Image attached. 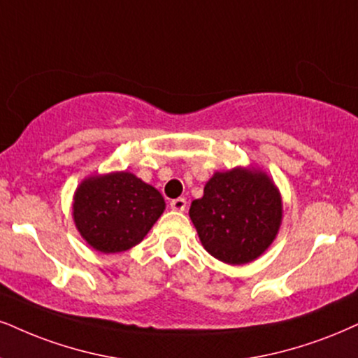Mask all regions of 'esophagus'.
I'll return each mask as SVG.
<instances>
[{
  "instance_id": "34e87169",
  "label": "esophagus",
  "mask_w": 358,
  "mask_h": 358,
  "mask_svg": "<svg viewBox=\"0 0 358 358\" xmlns=\"http://www.w3.org/2000/svg\"><path fill=\"white\" fill-rule=\"evenodd\" d=\"M186 206H187V202H186V199H184V197H178V199L171 201V209L172 210H180V213H182V210H186Z\"/></svg>"
}]
</instances>
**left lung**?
Here are the masks:
<instances>
[{
    "mask_svg": "<svg viewBox=\"0 0 358 358\" xmlns=\"http://www.w3.org/2000/svg\"><path fill=\"white\" fill-rule=\"evenodd\" d=\"M204 249L215 259L241 266L257 259L280 227V194L264 172H215L204 196L189 209Z\"/></svg>",
    "mask_w": 358,
    "mask_h": 358,
    "instance_id": "8db88e82",
    "label": "left lung"
}]
</instances>
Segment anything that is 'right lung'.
Here are the masks:
<instances>
[{"mask_svg": "<svg viewBox=\"0 0 358 358\" xmlns=\"http://www.w3.org/2000/svg\"><path fill=\"white\" fill-rule=\"evenodd\" d=\"M161 192L131 172L86 179L74 194L73 215L87 244L104 254L131 249L161 217Z\"/></svg>", "mask_w": 358, "mask_h": 358, "instance_id": "1", "label": "right lung"}]
</instances>
